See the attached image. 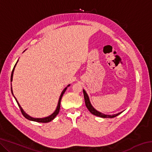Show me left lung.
I'll use <instances>...</instances> for the list:
<instances>
[{
  "label": "left lung",
  "mask_w": 152,
  "mask_h": 152,
  "mask_svg": "<svg viewBox=\"0 0 152 152\" xmlns=\"http://www.w3.org/2000/svg\"><path fill=\"white\" fill-rule=\"evenodd\" d=\"M83 93H84V101H85L86 106L87 107V109L89 110V111L91 112L92 114L96 115V116H98V117H102V118H113L115 117H117V115H119L121 113H119L118 114H115V115H107L102 114V113H100L99 111H97V110H95L93 108V107L91 105V102H90V101H89L88 95H87L86 92L85 91H84V90H83Z\"/></svg>",
  "instance_id": "1"
}]
</instances>
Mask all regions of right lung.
<instances>
[{
	"instance_id": "obj_1",
	"label": "right lung",
	"mask_w": 152,
	"mask_h": 152,
	"mask_svg": "<svg viewBox=\"0 0 152 152\" xmlns=\"http://www.w3.org/2000/svg\"><path fill=\"white\" fill-rule=\"evenodd\" d=\"M17 63L15 64V66H14V68H13V69H12V73H11V82H12V75H13V72H14L15 68V66H16ZM69 86H70V84H69V85H68V86H67V87H68ZM67 87H66V88H64V91H62V92H61V94L60 96V99H59V101H58V104L57 109H56V110H55L54 113H53V114H51V115H50V116L47 117H45V118H41V119H39V118H33V117H31L29 116V115H28L27 114H26V113H25L24 112V110H23V109L21 108V107L20 106V104H19V102H18V101H17L16 98H15V96H14V97H15V100H16V101H17V102L18 105H19V109H20V112H21V113L23 114V116H24L25 118H26V119H29V120H31V121H36V122H40V123H48V122L51 121V120H53V119H54V118L56 117V115H57L58 114V113H59V111H60V102H61V97H62L63 94H64V92H65V91H66ZM11 92H12V94H13V93H12V87H11Z\"/></svg>"
}]
</instances>
